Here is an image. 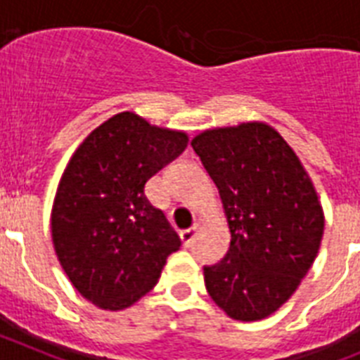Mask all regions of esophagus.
Wrapping results in <instances>:
<instances>
[{
	"mask_svg": "<svg viewBox=\"0 0 360 360\" xmlns=\"http://www.w3.org/2000/svg\"><path fill=\"white\" fill-rule=\"evenodd\" d=\"M198 230H199V224L195 223L192 228H186V230H183V232H181V240H183V245L186 246V248H188V246H192Z\"/></svg>",
	"mask_w": 360,
	"mask_h": 360,
	"instance_id": "obj_1",
	"label": "esophagus"
}]
</instances>
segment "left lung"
I'll return each mask as SVG.
<instances>
[{
    "instance_id": "1",
    "label": "left lung",
    "mask_w": 360,
    "mask_h": 360,
    "mask_svg": "<svg viewBox=\"0 0 360 360\" xmlns=\"http://www.w3.org/2000/svg\"><path fill=\"white\" fill-rule=\"evenodd\" d=\"M192 148L232 233L228 254L202 268L208 295L228 317L261 321L288 301L317 257L324 214L314 183L266 123L205 130Z\"/></svg>"
}]
</instances>
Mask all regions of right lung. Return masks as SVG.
Masks as SVG:
<instances>
[{"label":"right lung","mask_w":360,"mask_h":360,"mask_svg":"<svg viewBox=\"0 0 360 360\" xmlns=\"http://www.w3.org/2000/svg\"><path fill=\"white\" fill-rule=\"evenodd\" d=\"M186 145L184 132L121 112L68 161L50 217L54 250L74 288L103 310L139 301L179 250V236L150 205L145 184Z\"/></svg>","instance_id":"1"}]
</instances>
